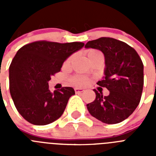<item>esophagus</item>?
Wrapping results in <instances>:
<instances>
[{"label": "esophagus", "mask_w": 156, "mask_h": 156, "mask_svg": "<svg viewBox=\"0 0 156 156\" xmlns=\"http://www.w3.org/2000/svg\"><path fill=\"white\" fill-rule=\"evenodd\" d=\"M84 91V89H83V88H75V92L76 94H80V93H82V92Z\"/></svg>", "instance_id": "34e87169"}]
</instances>
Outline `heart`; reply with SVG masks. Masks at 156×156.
<instances>
[{"label":"heart","mask_w":156,"mask_h":156,"mask_svg":"<svg viewBox=\"0 0 156 156\" xmlns=\"http://www.w3.org/2000/svg\"><path fill=\"white\" fill-rule=\"evenodd\" d=\"M87 54V56L88 59L94 57V56L98 55H101V54L100 53L99 51H98L96 50H88L86 52ZM72 59H73V56H71V57L69 58L66 61V62H65V65L66 66H68V65H69V63L71 62ZM73 82L75 83L76 85H84L86 84L87 83V78H85V77H83V76H75L73 79Z\"/></svg>","instance_id":"heart-1"}]
</instances>
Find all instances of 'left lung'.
<instances>
[{"label": "left lung", "instance_id": "obj_1", "mask_svg": "<svg viewBox=\"0 0 156 156\" xmlns=\"http://www.w3.org/2000/svg\"><path fill=\"white\" fill-rule=\"evenodd\" d=\"M85 48L104 54L105 76L97 83L109 90V94L103 97L94 89L96 98L87 105L88 111L105 123H119L131 115L140 102L144 85L142 61L133 48L111 37L88 41Z\"/></svg>", "mask_w": 156, "mask_h": 156}]
</instances>
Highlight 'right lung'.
Segmentation results:
<instances>
[{"mask_svg":"<svg viewBox=\"0 0 156 156\" xmlns=\"http://www.w3.org/2000/svg\"><path fill=\"white\" fill-rule=\"evenodd\" d=\"M83 46L81 42L41 41L18 51L9 67V89L16 108L26 120L43 126L61 117L75 90L65 87L51 92L48 81L60 72L66 59Z\"/></svg>","mask_w":156,"mask_h":156,"instance_id":"add662e5","label":"right lung"}]
</instances>
